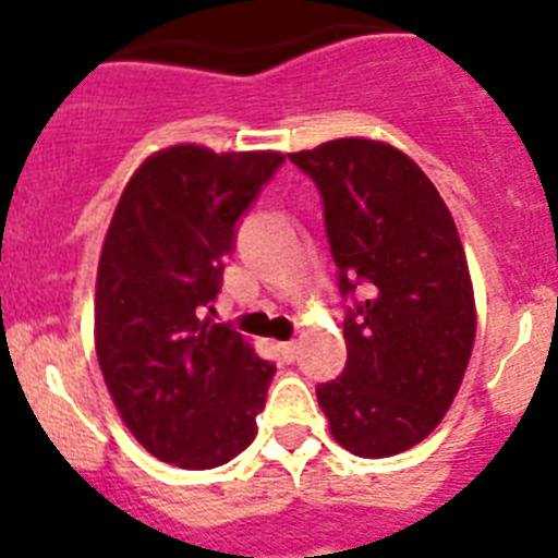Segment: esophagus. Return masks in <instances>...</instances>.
<instances>
[{"label": "esophagus", "instance_id": "34e87169", "mask_svg": "<svg viewBox=\"0 0 558 558\" xmlns=\"http://www.w3.org/2000/svg\"><path fill=\"white\" fill-rule=\"evenodd\" d=\"M276 349L282 352L284 363H293L295 354H299V343H295V340H282V343H276Z\"/></svg>", "mask_w": 558, "mask_h": 558}]
</instances>
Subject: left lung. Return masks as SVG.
Masks as SVG:
<instances>
[{"label": "left lung", "mask_w": 558, "mask_h": 558, "mask_svg": "<svg viewBox=\"0 0 558 558\" xmlns=\"http://www.w3.org/2000/svg\"><path fill=\"white\" fill-rule=\"evenodd\" d=\"M288 156L322 192L340 293H366L343 322L347 368L315 388L329 433L360 458L411 450L450 411L475 343L456 220L386 142L347 136Z\"/></svg>", "instance_id": "8db88e82"}]
</instances>
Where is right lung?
Returning <instances> with one entry per match:
<instances>
[{"instance_id":"obj_1","label":"right lung","mask_w":558,"mask_h":558,"mask_svg":"<svg viewBox=\"0 0 558 558\" xmlns=\"http://www.w3.org/2000/svg\"><path fill=\"white\" fill-rule=\"evenodd\" d=\"M276 150L172 145L133 172L97 265L95 347L133 438L181 470H215L256 436L276 366L201 318L223 282L234 226L282 165Z\"/></svg>"}]
</instances>
